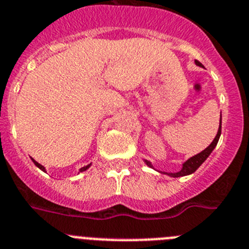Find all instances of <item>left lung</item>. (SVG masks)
Returning <instances> with one entry per match:
<instances>
[{
  "label": "left lung",
  "mask_w": 249,
  "mask_h": 249,
  "mask_svg": "<svg viewBox=\"0 0 249 249\" xmlns=\"http://www.w3.org/2000/svg\"><path fill=\"white\" fill-rule=\"evenodd\" d=\"M196 64L198 65V66H202V64H200L199 61H196ZM220 133H222V116H220L219 129H218V133H217V135H215L214 140L211 142V145H209L208 148H205L203 151H200L199 154L194 155V157H192L190 159H188V160L183 164V168H181V170H179V172H177V173H165L164 172V174H168V176L173 177V178H178V177L189 176V174H192V173L196 172V170L198 169V168H199L203 163H204L205 159H207V158L211 155V153L213 151V149L217 146V142H218V140H219ZM145 163H146V165L150 166V168H154L150 161L145 160Z\"/></svg>",
  "instance_id": "left-lung-1"
}]
</instances>
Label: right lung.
Here are the masks:
<instances>
[{"label": "right lung", "instance_id": "obj_1", "mask_svg": "<svg viewBox=\"0 0 249 249\" xmlns=\"http://www.w3.org/2000/svg\"><path fill=\"white\" fill-rule=\"evenodd\" d=\"M32 161H34L35 165L37 166V168H40L41 170H44V172H45V166H44V165H41V164H38L37 161L35 160V159H32ZM89 166H90V164H89V165H86V166H83V168H81V169H80V172H85L86 169H89Z\"/></svg>", "mask_w": 249, "mask_h": 249}]
</instances>
